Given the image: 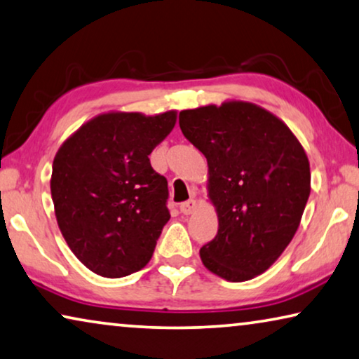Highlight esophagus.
Segmentation results:
<instances>
[{"label": "esophagus", "mask_w": 359, "mask_h": 359, "mask_svg": "<svg viewBox=\"0 0 359 359\" xmlns=\"http://www.w3.org/2000/svg\"><path fill=\"white\" fill-rule=\"evenodd\" d=\"M196 210V201L195 200H189V201H184L180 205V212L182 214H191Z\"/></svg>", "instance_id": "obj_1"}]
</instances>
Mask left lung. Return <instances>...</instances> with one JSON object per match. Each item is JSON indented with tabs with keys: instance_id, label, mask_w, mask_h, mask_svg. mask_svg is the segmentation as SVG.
<instances>
[{
	"instance_id": "8db88e82",
	"label": "left lung",
	"mask_w": 359,
	"mask_h": 359,
	"mask_svg": "<svg viewBox=\"0 0 359 359\" xmlns=\"http://www.w3.org/2000/svg\"><path fill=\"white\" fill-rule=\"evenodd\" d=\"M184 137L205 154L219 229L203 264L231 282L253 279L282 255L302 221L311 174L303 147L259 106L231 101L179 114Z\"/></svg>"
}]
</instances>
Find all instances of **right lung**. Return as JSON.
<instances>
[{"label":"right lung","instance_id":"obj_1","mask_svg":"<svg viewBox=\"0 0 359 359\" xmlns=\"http://www.w3.org/2000/svg\"><path fill=\"white\" fill-rule=\"evenodd\" d=\"M175 119V111L151 117L101 114L56 153L51 196L57 226L95 274L126 277L151 259L170 214L168 180L151 168L148 154Z\"/></svg>","mask_w":359,"mask_h":359}]
</instances>
